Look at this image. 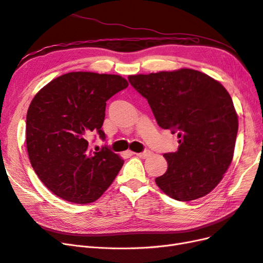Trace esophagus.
<instances>
[{"mask_svg": "<svg viewBox=\"0 0 263 263\" xmlns=\"http://www.w3.org/2000/svg\"><path fill=\"white\" fill-rule=\"evenodd\" d=\"M150 150H145V151H142V153H139V154H135L136 155L137 157H139V158H147V157H149L150 156Z\"/></svg>", "mask_w": 263, "mask_h": 263, "instance_id": "34e87169", "label": "esophagus"}]
</instances>
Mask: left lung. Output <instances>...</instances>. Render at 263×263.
<instances>
[{
    "instance_id": "obj_1",
    "label": "left lung",
    "mask_w": 263,
    "mask_h": 263,
    "mask_svg": "<svg viewBox=\"0 0 263 263\" xmlns=\"http://www.w3.org/2000/svg\"><path fill=\"white\" fill-rule=\"evenodd\" d=\"M147 99L158 125L178 133L176 153L164 154L168 169L156 178L162 192L193 201L217 186L232 163L238 116L227 90L193 69L128 77Z\"/></svg>"
}]
</instances>
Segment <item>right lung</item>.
Instances as JSON below:
<instances>
[{
  "mask_svg": "<svg viewBox=\"0 0 263 263\" xmlns=\"http://www.w3.org/2000/svg\"><path fill=\"white\" fill-rule=\"evenodd\" d=\"M128 86L116 74L69 72L53 79L31 101L26 116V145L31 166L45 186L76 204L97 201L124 164L104 147L89 148L102 125L106 101Z\"/></svg>",
  "mask_w": 263,
  "mask_h": 263,
  "instance_id": "obj_1",
  "label": "right lung"
}]
</instances>
